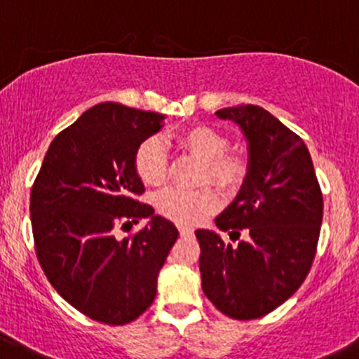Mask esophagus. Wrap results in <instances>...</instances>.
Wrapping results in <instances>:
<instances>
[{
  "label": "esophagus",
  "mask_w": 359,
  "mask_h": 359,
  "mask_svg": "<svg viewBox=\"0 0 359 359\" xmlns=\"http://www.w3.org/2000/svg\"><path fill=\"white\" fill-rule=\"evenodd\" d=\"M179 233L180 236H191V234H193V229L187 226H179Z\"/></svg>",
  "instance_id": "obj_1"
}]
</instances>
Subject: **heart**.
<instances>
[{
	"mask_svg": "<svg viewBox=\"0 0 359 359\" xmlns=\"http://www.w3.org/2000/svg\"><path fill=\"white\" fill-rule=\"evenodd\" d=\"M168 142L180 151L203 159L201 180H212L226 191L243 186L250 172V158L241 147H227L229 139L219 128L194 125L179 130L168 137ZM135 173L146 186L159 187L168 177V156L163 142L156 137L144 140L133 159ZM220 206V196L213 187L198 191L166 189L156 198V208L166 219L191 226Z\"/></svg>",
	"mask_w": 359,
	"mask_h": 359,
	"instance_id": "obj_1",
	"label": "heart"
}]
</instances>
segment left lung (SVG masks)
Masks as SVG:
<instances>
[{
    "instance_id": "left-lung-1",
    "label": "left lung",
    "mask_w": 359,
    "mask_h": 359,
    "mask_svg": "<svg viewBox=\"0 0 359 359\" xmlns=\"http://www.w3.org/2000/svg\"><path fill=\"white\" fill-rule=\"evenodd\" d=\"M236 121L250 146V172L238 198L198 229L201 287L210 302L233 320H257L299 290L313 266L323 219V194L304 140L252 104L217 111Z\"/></svg>"
}]
</instances>
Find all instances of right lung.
Masks as SVG:
<instances>
[{
    "mask_svg": "<svg viewBox=\"0 0 359 359\" xmlns=\"http://www.w3.org/2000/svg\"><path fill=\"white\" fill-rule=\"evenodd\" d=\"M158 112L114 102L83 112L50 144L31 189V224L39 266L72 307L106 325H126L156 297L159 269L179 231L140 203L133 159L161 128ZM149 216L119 241L116 229Z\"/></svg>",
    "mask_w": 359,
    "mask_h": 359,
    "instance_id": "obj_1",
    "label": "right lung"
}]
</instances>
